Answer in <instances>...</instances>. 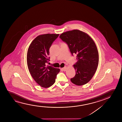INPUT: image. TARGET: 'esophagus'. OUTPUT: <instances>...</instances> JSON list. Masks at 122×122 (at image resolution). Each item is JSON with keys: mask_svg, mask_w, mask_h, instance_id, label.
<instances>
[{"mask_svg": "<svg viewBox=\"0 0 122 122\" xmlns=\"http://www.w3.org/2000/svg\"><path fill=\"white\" fill-rule=\"evenodd\" d=\"M66 68H67L66 67H64L63 68H62L61 69H62V70H63V71H65L66 70Z\"/></svg>", "mask_w": 122, "mask_h": 122, "instance_id": "1", "label": "esophagus"}]
</instances>
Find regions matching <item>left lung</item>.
Returning a JSON list of instances; mask_svg holds the SVG:
<instances>
[{
  "label": "left lung",
  "mask_w": 122,
  "mask_h": 122,
  "mask_svg": "<svg viewBox=\"0 0 122 122\" xmlns=\"http://www.w3.org/2000/svg\"><path fill=\"white\" fill-rule=\"evenodd\" d=\"M60 38L67 44L72 55H77L76 71L71 81L77 85H85L93 76L98 65L99 55L95 42L87 34L80 30L64 32Z\"/></svg>",
  "instance_id": "8db88e82"
}]
</instances>
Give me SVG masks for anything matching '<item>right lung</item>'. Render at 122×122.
<instances>
[{
	"label": "right lung",
	"instance_id": "obj_1",
	"mask_svg": "<svg viewBox=\"0 0 122 122\" xmlns=\"http://www.w3.org/2000/svg\"><path fill=\"white\" fill-rule=\"evenodd\" d=\"M59 34H47L39 35L29 47L27 64L34 80L41 87L47 88L53 85L60 69L47 66L50 61L49 50Z\"/></svg>",
	"mask_w": 122,
	"mask_h": 122
}]
</instances>
